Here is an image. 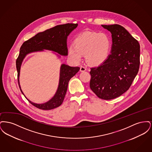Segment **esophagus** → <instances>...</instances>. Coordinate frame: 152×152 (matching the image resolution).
<instances>
[{"instance_id":"obj_1","label":"esophagus","mask_w":152,"mask_h":152,"mask_svg":"<svg viewBox=\"0 0 152 152\" xmlns=\"http://www.w3.org/2000/svg\"><path fill=\"white\" fill-rule=\"evenodd\" d=\"M87 70L86 68L84 66H80V71L81 72H84V71H86Z\"/></svg>"}]
</instances>
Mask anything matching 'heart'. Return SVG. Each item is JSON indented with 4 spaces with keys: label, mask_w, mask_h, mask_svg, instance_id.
I'll return each mask as SVG.
<instances>
[{
    "label": "heart",
    "mask_w": 152,
    "mask_h": 152,
    "mask_svg": "<svg viewBox=\"0 0 152 152\" xmlns=\"http://www.w3.org/2000/svg\"><path fill=\"white\" fill-rule=\"evenodd\" d=\"M110 41L104 33L86 31L75 40V45L69 47L68 55L76 63L80 62L83 55L86 54L87 63L91 65H99L108 56Z\"/></svg>",
    "instance_id": "obj_1"
}]
</instances>
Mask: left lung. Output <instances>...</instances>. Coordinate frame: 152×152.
Returning a JSON list of instances; mask_svg holds the SVG:
<instances>
[{
	"label": "left lung",
	"mask_w": 152,
	"mask_h": 152,
	"mask_svg": "<svg viewBox=\"0 0 152 152\" xmlns=\"http://www.w3.org/2000/svg\"><path fill=\"white\" fill-rule=\"evenodd\" d=\"M101 26L112 34L111 53L101 64L91 68L89 86L98 97L108 100L119 97L131 86L139 70L140 46L123 26Z\"/></svg>",
	"instance_id": "left-lung-1"
}]
</instances>
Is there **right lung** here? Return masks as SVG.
Here are the masks:
<instances>
[{
	"label": "right lung",
	"mask_w": 152,
	"mask_h": 152,
	"mask_svg": "<svg viewBox=\"0 0 152 152\" xmlns=\"http://www.w3.org/2000/svg\"><path fill=\"white\" fill-rule=\"evenodd\" d=\"M77 24L73 23L58 25L42 32L37 34L35 36L23 43L20 49L19 56L16 61L18 84L23 94V93L19 84V75L20 66L24 58L28 53L36 51H43V50L54 51L61 55L66 56L68 55L67 37L73 29L77 27ZM79 70L80 68L78 66L72 67L64 64H62L60 67L58 90L51 100L41 104H35L27 100L32 105L40 109L51 110L57 108L61 105L64 99L69 81Z\"/></svg>",
	"instance_id": "add662e5"
}]
</instances>
